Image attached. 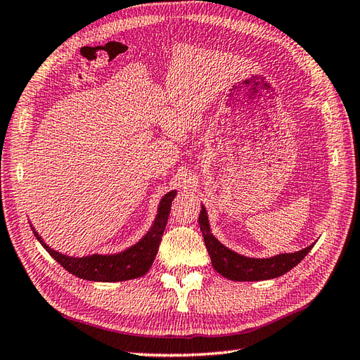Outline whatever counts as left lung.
Segmentation results:
<instances>
[{
	"mask_svg": "<svg viewBox=\"0 0 360 360\" xmlns=\"http://www.w3.org/2000/svg\"><path fill=\"white\" fill-rule=\"evenodd\" d=\"M199 225L211 264L220 275L233 281H262L276 278V276H281L293 269L313 248V245H310L297 252L276 254L274 257H268V259H252V257L237 254L217 240L211 233L208 214L204 205H202L199 214Z\"/></svg>",
	"mask_w": 360,
	"mask_h": 360,
	"instance_id": "obj_1",
	"label": "left lung"
}]
</instances>
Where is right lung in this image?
I'll list each match as a JSON object with an SVG mask.
<instances>
[{
	"instance_id": "obj_1",
	"label": "right lung",
	"mask_w": 360,
	"mask_h": 360,
	"mask_svg": "<svg viewBox=\"0 0 360 360\" xmlns=\"http://www.w3.org/2000/svg\"><path fill=\"white\" fill-rule=\"evenodd\" d=\"M176 196V190L169 191L160 200L158 213L153 220L149 231L143 238H140L135 245L129 246L127 250L115 254H92L85 257H70L59 251H54L39 233L32 226L34 237L38 238L39 243L49 251V254L56 260L63 269L70 274L79 276L88 281H103V283H115L140 278L153 264L155 255L158 252L161 243V237L164 234L165 225L170 214L172 200Z\"/></svg>"
}]
</instances>
